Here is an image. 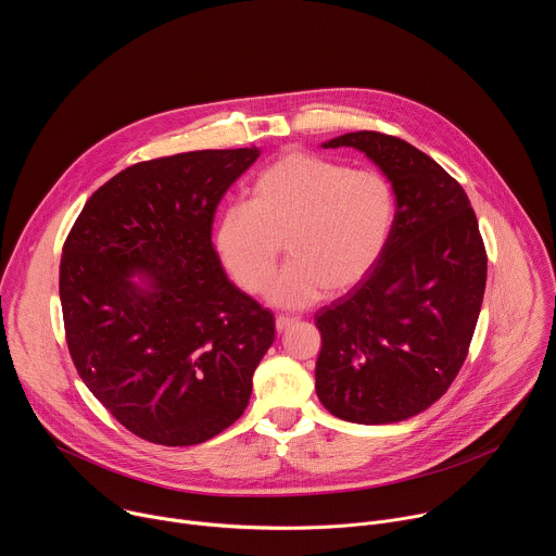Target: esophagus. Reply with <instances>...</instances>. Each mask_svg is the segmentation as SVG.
I'll return each mask as SVG.
<instances>
[{
    "instance_id": "obj_1",
    "label": "esophagus",
    "mask_w": 556,
    "mask_h": 556,
    "mask_svg": "<svg viewBox=\"0 0 556 556\" xmlns=\"http://www.w3.org/2000/svg\"><path fill=\"white\" fill-rule=\"evenodd\" d=\"M296 321H299V319H294V316H277L275 328H277V332L281 334V332H286L288 328H292Z\"/></svg>"
}]
</instances>
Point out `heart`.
I'll return each mask as SVG.
<instances>
[{
  "mask_svg": "<svg viewBox=\"0 0 556 556\" xmlns=\"http://www.w3.org/2000/svg\"><path fill=\"white\" fill-rule=\"evenodd\" d=\"M393 215V189L378 169L286 151L253 180L251 204L222 206L213 244L235 283L262 294L286 240L290 264L270 299L281 307H305L328 290L343 294L369 277L384 253Z\"/></svg>",
  "mask_w": 556,
  "mask_h": 556,
  "instance_id": "1",
  "label": "heart"
}]
</instances>
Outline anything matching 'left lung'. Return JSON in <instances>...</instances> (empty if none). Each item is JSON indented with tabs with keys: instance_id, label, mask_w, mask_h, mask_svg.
Returning a JSON list of instances; mask_svg holds the SVG:
<instances>
[{
	"instance_id": "8db88e82",
	"label": "left lung",
	"mask_w": 556,
	"mask_h": 556,
	"mask_svg": "<svg viewBox=\"0 0 556 556\" xmlns=\"http://www.w3.org/2000/svg\"><path fill=\"white\" fill-rule=\"evenodd\" d=\"M324 147L378 165L395 215L369 277L314 314L316 395L348 422H401L431 407L466 361L489 266L478 217L459 182L401 138L352 131Z\"/></svg>"
}]
</instances>
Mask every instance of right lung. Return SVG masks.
<instances>
[{
    "instance_id": "1",
    "label": "right lung",
    "mask_w": 556,
    "mask_h": 556,
    "mask_svg": "<svg viewBox=\"0 0 556 556\" xmlns=\"http://www.w3.org/2000/svg\"><path fill=\"white\" fill-rule=\"evenodd\" d=\"M257 157L204 149L131 165L92 193L63 244L74 367L147 442L191 446L228 429L275 341L273 312L228 281L211 242L222 195Z\"/></svg>"
}]
</instances>
